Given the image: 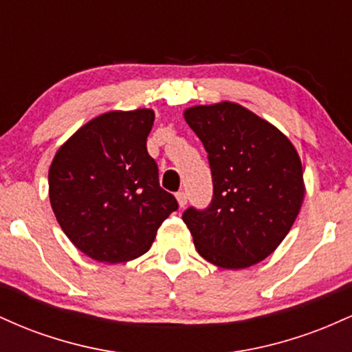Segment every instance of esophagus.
Instances as JSON below:
<instances>
[{
	"label": "esophagus",
	"mask_w": 352,
	"mask_h": 352,
	"mask_svg": "<svg viewBox=\"0 0 352 352\" xmlns=\"http://www.w3.org/2000/svg\"><path fill=\"white\" fill-rule=\"evenodd\" d=\"M175 199H177V201H179L180 208H184L185 205H187V193L185 192H177Z\"/></svg>",
	"instance_id": "esophagus-1"
}]
</instances>
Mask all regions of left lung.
Here are the masks:
<instances>
[{"label": "left lung", "mask_w": 352, "mask_h": 352, "mask_svg": "<svg viewBox=\"0 0 352 352\" xmlns=\"http://www.w3.org/2000/svg\"><path fill=\"white\" fill-rule=\"evenodd\" d=\"M208 153L213 199L184 221L201 258L243 270L270 256L288 235L305 199L302 165L280 129L230 100L184 111Z\"/></svg>", "instance_id": "obj_1"}]
</instances>
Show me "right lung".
Masks as SVG:
<instances>
[{"label":"right lung","mask_w":352,"mask_h":352,"mask_svg":"<svg viewBox=\"0 0 352 352\" xmlns=\"http://www.w3.org/2000/svg\"><path fill=\"white\" fill-rule=\"evenodd\" d=\"M152 109L111 111L89 120L56 152L50 201L78 250L100 263L148 252L162 221L179 208L159 185L147 152Z\"/></svg>","instance_id":"add662e5"}]
</instances>
